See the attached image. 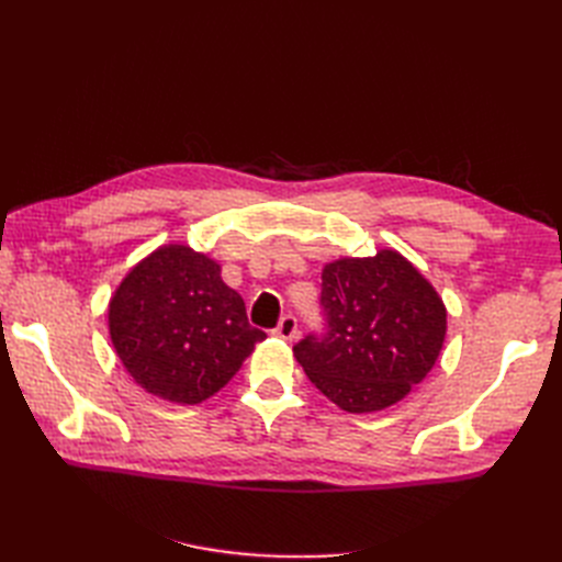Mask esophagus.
<instances>
[{
    "instance_id": "esophagus-1",
    "label": "esophagus",
    "mask_w": 562,
    "mask_h": 562,
    "mask_svg": "<svg viewBox=\"0 0 562 562\" xmlns=\"http://www.w3.org/2000/svg\"><path fill=\"white\" fill-rule=\"evenodd\" d=\"M274 335L281 337V339H295L297 337V318L291 316V314H285L279 321V326L274 328Z\"/></svg>"
}]
</instances>
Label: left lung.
I'll return each instance as SVG.
<instances>
[{
  "label": "left lung",
  "instance_id": "obj_1",
  "mask_svg": "<svg viewBox=\"0 0 562 562\" xmlns=\"http://www.w3.org/2000/svg\"><path fill=\"white\" fill-rule=\"evenodd\" d=\"M326 333L293 347L312 384L347 413H375L429 375L446 339V304L396 250L323 267Z\"/></svg>",
  "mask_w": 562,
  "mask_h": 562
}]
</instances>
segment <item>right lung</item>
<instances>
[{"mask_svg": "<svg viewBox=\"0 0 562 562\" xmlns=\"http://www.w3.org/2000/svg\"><path fill=\"white\" fill-rule=\"evenodd\" d=\"M119 359L151 396L180 405L211 398L267 337L220 265L190 246H161L135 265L110 300Z\"/></svg>", "mask_w": 562, "mask_h": 562, "instance_id": "add662e5", "label": "right lung"}]
</instances>
